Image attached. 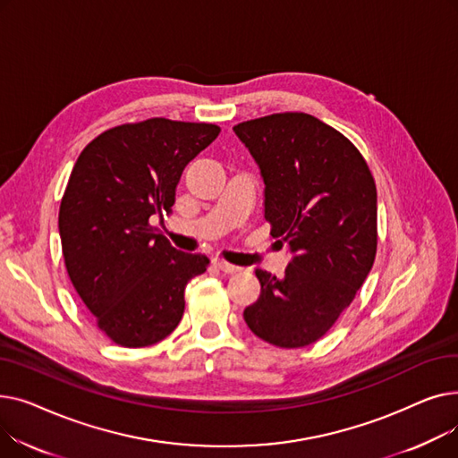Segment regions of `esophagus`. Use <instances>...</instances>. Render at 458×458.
<instances>
[{"label":"esophagus","instance_id":"1","mask_svg":"<svg viewBox=\"0 0 458 458\" xmlns=\"http://www.w3.org/2000/svg\"><path fill=\"white\" fill-rule=\"evenodd\" d=\"M215 266L219 267L221 271H225V273H235V271H239L237 266H232V263H228V261H225V259H215Z\"/></svg>","mask_w":458,"mask_h":458}]
</instances>
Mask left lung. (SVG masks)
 I'll return each mask as SVG.
<instances>
[{"label": "left lung", "mask_w": 458, "mask_h": 458, "mask_svg": "<svg viewBox=\"0 0 458 458\" xmlns=\"http://www.w3.org/2000/svg\"><path fill=\"white\" fill-rule=\"evenodd\" d=\"M266 183L271 235L293 254L284 278L256 269L259 297L243 311L271 345L316 344L368 278L377 254V187L338 130L306 113H275L233 126Z\"/></svg>", "instance_id": "left-lung-1"}]
</instances>
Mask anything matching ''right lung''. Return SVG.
Returning a JSON list of instances; mask_svg holds the SVG:
<instances>
[{"label": "right lung", "instance_id": "right-lung-1", "mask_svg": "<svg viewBox=\"0 0 458 458\" xmlns=\"http://www.w3.org/2000/svg\"><path fill=\"white\" fill-rule=\"evenodd\" d=\"M221 133L206 123L148 118L114 126L80 154L59 208L72 285L98 328L123 347H148L183 316V292L208 269L150 225L171 213L183 168Z\"/></svg>", "mask_w": 458, "mask_h": 458}]
</instances>
